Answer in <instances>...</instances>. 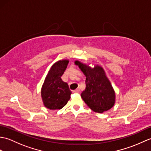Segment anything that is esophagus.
Listing matches in <instances>:
<instances>
[{
    "mask_svg": "<svg viewBox=\"0 0 151 151\" xmlns=\"http://www.w3.org/2000/svg\"><path fill=\"white\" fill-rule=\"evenodd\" d=\"M73 92L75 93H80V89H75V91H73Z\"/></svg>",
    "mask_w": 151,
    "mask_h": 151,
    "instance_id": "obj_1",
    "label": "esophagus"
}]
</instances>
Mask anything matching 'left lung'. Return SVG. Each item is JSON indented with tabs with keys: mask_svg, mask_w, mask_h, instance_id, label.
<instances>
[{
	"mask_svg": "<svg viewBox=\"0 0 151 151\" xmlns=\"http://www.w3.org/2000/svg\"><path fill=\"white\" fill-rule=\"evenodd\" d=\"M75 64L86 77V89L81 97L89 108L98 113L108 111L115 102V93L104 69L99 65L93 67L76 60Z\"/></svg>",
	"mask_w": 151,
	"mask_h": 151,
	"instance_id": "obj_1",
	"label": "left lung"
}]
</instances>
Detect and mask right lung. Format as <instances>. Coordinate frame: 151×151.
I'll return each instance as SVG.
<instances>
[{"label": "right lung", "instance_id": "1", "mask_svg": "<svg viewBox=\"0 0 151 151\" xmlns=\"http://www.w3.org/2000/svg\"><path fill=\"white\" fill-rule=\"evenodd\" d=\"M68 63L69 60L67 59L54 63L41 87V96L43 105L49 110H60L65 106L70 98L71 91L69 86L61 78Z\"/></svg>", "mask_w": 151, "mask_h": 151}]
</instances>
